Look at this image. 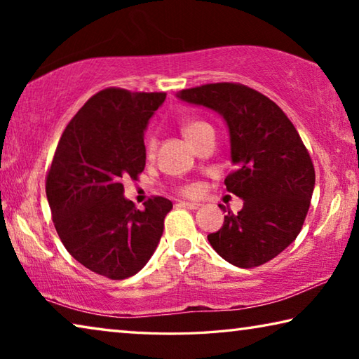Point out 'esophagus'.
Wrapping results in <instances>:
<instances>
[{
    "instance_id": "34e87169",
    "label": "esophagus",
    "mask_w": 359,
    "mask_h": 359,
    "mask_svg": "<svg viewBox=\"0 0 359 359\" xmlns=\"http://www.w3.org/2000/svg\"><path fill=\"white\" fill-rule=\"evenodd\" d=\"M179 205H180V208H184V209H190V210H196V209L201 208V204H198V203H190V201H180V203H179Z\"/></svg>"
}]
</instances>
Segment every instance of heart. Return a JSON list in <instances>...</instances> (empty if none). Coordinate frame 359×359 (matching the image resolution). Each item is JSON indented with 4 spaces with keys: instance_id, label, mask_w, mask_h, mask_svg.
I'll use <instances>...</instances> for the list:
<instances>
[{
    "instance_id": "heart-1",
    "label": "heart",
    "mask_w": 359,
    "mask_h": 359,
    "mask_svg": "<svg viewBox=\"0 0 359 359\" xmlns=\"http://www.w3.org/2000/svg\"><path fill=\"white\" fill-rule=\"evenodd\" d=\"M204 126H209V125L203 123V121H187V123H184V126H182V133H184V136L188 139L191 135H194V133H196L198 130L204 128ZM155 147H156L155 137H150L147 141V155L154 154ZM198 190H199L198 185H190V187H187L184 191L187 194H194V193H198Z\"/></svg>"
}]
</instances>
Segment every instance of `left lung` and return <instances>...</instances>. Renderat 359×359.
<instances>
[{
  "label": "left lung",
  "instance_id": "1",
  "mask_svg": "<svg viewBox=\"0 0 359 359\" xmlns=\"http://www.w3.org/2000/svg\"><path fill=\"white\" fill-rule=\"evenodd\" d=\"M175 96L217 112L228 128L234 171L224 185L244 205L208 236L212 248L244 269L276 258L299 234L315 187L312 160L293 123L274 101L241 83L201 85Z\"/></svg>",
  "mask_w": 359,
  "mask_h": 359
}]
</instances>
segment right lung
<instances>
[{"label":"right lung","instance_id":"right-lung-1","mask_svg":"<svg viewBox=\"0 0 359 359\" xmlns=\"http://www.w3.org/2000/svg\"><path fill=\"white\" fill-rule=\"evenodd\" d=\"M165 100L166 93L101 90L66 126L47 174V201L66 250L112 280L149 263L172 209L156 196L139 210L121 184L144 171V133Z\"/></svg>","mask_w":359,"mask_h":359}]
</instances>
